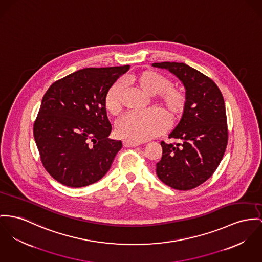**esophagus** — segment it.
<instances>
[{
    "mask_svg": "<svg viewBox=\"0 0 262 262\" xmlns=\"http://www.w3.org/2000/svg\"><path fill=\"white\" fill-rule=\"evenodd\" d=\"M140 145V142L133 141H123V146L125 147H134V146H138Z\"/></svg>",
    "mask_w": 262,
    "mask_h": 262,
    "instance_id": "obj_1",
    "label": "esophagus"
}]
</instances>
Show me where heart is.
Segmentation results:
<instances>
[{"mask_svg": "<svg viewBox=\"0 0 262 262\" xmlns=\"http://www.w3.org/2000/svg\"><path fill=\"white\" fill-rule=\"evenodd\" d=\"M129 81L146 96H157L158 102L167 113L171 121L180 120L187 105L185 92L173 86L172 81L152 70H145L129 78ZM122 88L115 83L106 93L104 106L112 116H119L122 112ZM169 124L167 116L160 110H150L145 113L129 114L119 121L118 135L129 141H144L164 133Z\"/></svg>", "mask_w": 262, "mask_h": 262, "instance_id": "1", "label": "heart"}]
</instances>
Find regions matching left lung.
<instances>
[{
    "label": "left lung",
    "instance_id": "obj_1",
    "mask_svg": "<svg viewBox=\"0 0 262 262\" xmlns=\"http://www.w3.org/2000/svg\"><path fill=\"white\" fill-rule=\"evenodd\" d=\"M183 83L187 105L169 134L178 142L161 141L162 156L157 176L166 185L189 190L207 181L222 161L228 141L225 104L215 82L183 62H155Z\"/></svg>",
    "mask_w": 262,
    "mask_h": 262
}]
</instances>
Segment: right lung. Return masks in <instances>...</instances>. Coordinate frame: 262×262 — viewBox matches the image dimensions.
Wrapping results in <instances>:
<instances>
[{
  "instance_id": "add662e5",
  "label": "right lung",
  "mask_w": 262,
  "mask_h": 262,
  "mask_svg": "<svg viewBox=\"0 0 262 262\" xmlns=\"http://www.w3.org/2000/svg\"><path fill=\"white\" fill-rule=\"evenodd\" d=\"M129 66L86 68L55 81L46 92L34 138L46 170L61 184L82 187L100 181L122 147L111 140L104 99Z\"/></svg>"
}]
</instances>
